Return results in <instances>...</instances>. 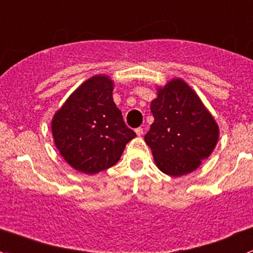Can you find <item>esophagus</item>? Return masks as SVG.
<instances>
[{"label":"esophagus","instance_id":"obj_1","mask_svg":"<svg viewBox=\"0 0 253 253\" xmlns=\"http://www.w3.org/2000/svg\"><path fill=\"white\" fill-rule=\"evenodd\" d=\"M135 132H136L137 136H141V135L144 134V129H142V127H137V129L135 130Z\"/></svg>","mask_w":253,"mask_h":253}]
</instances>
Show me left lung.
Wrapping results in <instances>:
<instances>
[{
    "label": "left lung",
    "mask_w": 253,
    "mask_h": 253,
    "mask_svg": "<svg viewBox=\"0 0 253 253\" xmlns=\"http://www.w3.org/2000/svg\"><path fill=\"white\" fill-rule=\"evenodd\" d=\"M151 112L155 122L145 141L158 169L175 178L196 170L219 139V126L196 91L174 78L157 87Z\"/></svg>",
    "instance_id": "8db88e82"
}]
</instances>
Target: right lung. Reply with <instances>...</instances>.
Returning <instances> with one entry per match:
<instances>
[{"instance_id":"right-lung-1","label":"right lung","mask_w":253,"mask_h":253,"mask_svg":"<svg viewBox=\"0 0 253 253\" xmlns=\"http://www.w3.org/2000/svg\"><path fill=\"white\" fill-rule=\"evenodd\" d=\"M113 87L111 77L93 75L75 88L53 114L54 145L63 160L80 173L91 175L111 168L136 136L114 103Z\"/></svg>"}]
</instances>
